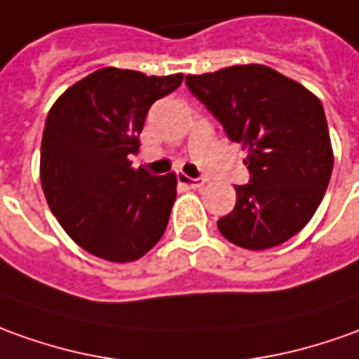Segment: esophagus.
Returning a JSON list of instances; mask_svg holds the SVG:
<instances>
[{"label":"esophagus","instance_id":"obj_1","mask_svg":"<svg viewBox=\"0 0 359 359\" xmlns=\"http://www.w3.org/2000/svg\"><path fill=\"white\" fill-rule=\"evenodd\" d=\"M177 182L185 185V187H189V189H201L205 185V180H194V177L185 174H177Z\"/></svg>","mask_w":359,"mask_h":359}]
</instances>
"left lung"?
Listing matches in <instances>:
<instances>
[{
	"mask_svg": "<svg viewBox=\"0 0 359 359\" xmlns=\"http://www.w3.org/2000/svg\"><path fill=\"white\" fill-rule=\"evenodd\" d=\"M185 83L248 150L252 180L234 185L236 205L217 222L222 236L246 250L295 236L323 201L334 165L320 100L264 64L191 74Z\"/></svg>",
	"mask_w": 359,
	"mask_h": 359,
	"instance_id": "left-lung-1",
	"label": "left lung"
}]
</instances>
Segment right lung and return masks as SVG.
Segmentation results:
<instances>
[{
  "instance_id": "right-lung-1",
  "label": "right lung",
  "mask_w": 359,
  "mask_h": 359,
  "mask_svg": "<svg viewBox=\"0 0 359 359\" xmlns=\"http://www.w3.org/2000/svg\"><path fill=\"white\" fill-rule=\"evenodd\" d=\"M182 81L184 74L101 68L48 111L41 144L44 197L66 234L97 258L135 262L164 234L177 177L135 170L128 156L140 148L150 105Z\"/></svg>"
}]
</instances>
